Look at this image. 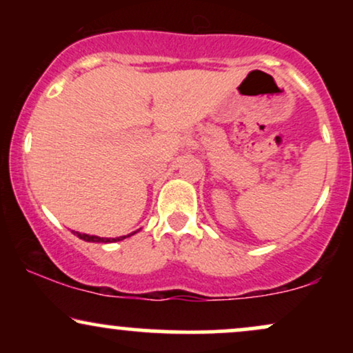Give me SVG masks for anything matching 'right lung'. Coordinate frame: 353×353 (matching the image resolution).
<instances>
[{
  "mask_svg": "<svg viewBox=\"0 0 353 353\" xmlns=\"http://www.w3.org/2000/svg\"><path fill=\"white\" fill-rule=\"evenodd\" d=\"M78 234V237L79 239H83V241H86V242H104V244H108V242H117V241H123V239H125V237H129V236H132V234H136V232H132V234H129V236H121V237H98V236H88V234H79V232H76Z\"/></svg>",
  "mask_w": 353,
  "mask_h": 353,
  "instance_id": "1",
  "label": "right lung"
}]
</instances>
